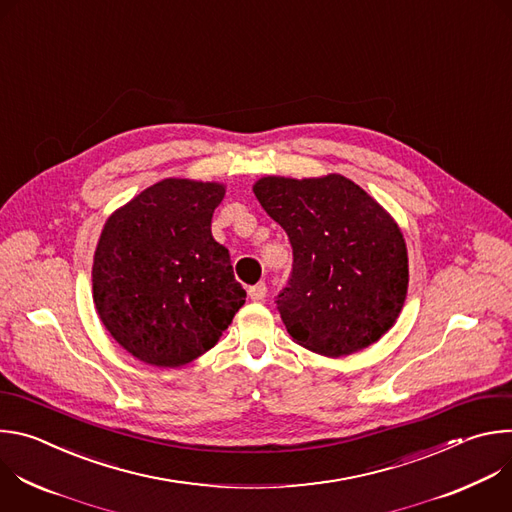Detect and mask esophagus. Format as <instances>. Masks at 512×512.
I'll list each match as a JSON object with an SVG mask.
<instances>
[{
    "mask_svg": "<svg viewBox=\"0 0 512 512\" xmlns=\"http://www.w3.org/2000/svg\"><path fill=\"white\" fill-rule=\"evenodd\" d=\"M265 296H267V285H265L263 281H259V283H255V285L249 287V298H251V300L261 302Z\"/></svg>",
    "mask_w": 512,
    "mask_h": 512,
    "instance_id": "1",
    "label": "esophagus"
}]
</instances>
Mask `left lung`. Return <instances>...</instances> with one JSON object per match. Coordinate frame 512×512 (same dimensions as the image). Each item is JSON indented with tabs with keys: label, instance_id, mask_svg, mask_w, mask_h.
<instances>
[{
	"label": "left lung",
	"instance_id": "obj_1",
	"mask_svg": "<svg viewBox=\"0 0 512 512\" xmlns=\"http://www.w3.org/2000/svg\"><path fill=\"white\" fill-rule=\"evenodd\" d=\"M253 192L294 249L287 285L275 298L289 336L332 358L377 342L395 324L409 283L393 218L338 174L269 176Z\"/></svg>",
	"mask_w": 512,
	"mask_h": 512
}]
</instances>
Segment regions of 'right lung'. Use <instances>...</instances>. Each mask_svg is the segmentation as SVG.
<instances>
[{
  "label": "right lung",
  "instance_id": "right-lung-1",
  "mask_svg": "<svg viewBox=\"0 0 512 512\" xmlns=\"http://www.w3.org/2000/svg\"><path fill=\"white\" fill-rule=\"evenodd\" d=\"M225 188L162 180L119 208L101 233L93 300L111 336L154 367L210 350L245 304L229 249L210 233Z\"/></svg>",
  "mask_w": 512,
  "mask_h": 512
}]
</instances>
